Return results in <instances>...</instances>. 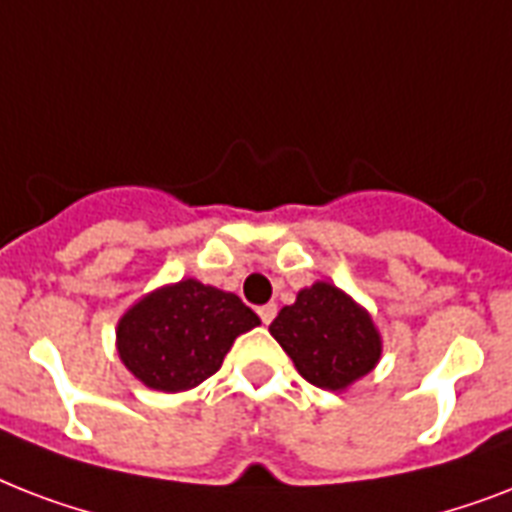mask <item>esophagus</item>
Masks as SVG:
<instances>
[{
	"instance_id": "1",
	"label": "esophagus",
	"mask_w": 512,
	"mask_h": 512,
	"mask_svg": "<svg viewBox=\"0 0 512 512\" xmlns=\"http://www.w3.org/2000/svg\"><path fill=\"white\" fill-rule=\"evenodd\" d=\"M276 311H279V308H276V303L260 305V308H257V313H260V319H263V324H271V321L276 319Z\"/></svg>"
}]
</instances>
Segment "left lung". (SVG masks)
<instances>
[{
    "mask_svg": "<svg viewBox=\"0 0 512 512\" xmlns=\"http://www.w3.org/2000/svg\"><path fill=\"white\" fill-rule=\"evenodd\" d=\"M305 380L324 390H348L382 356L380 329L348 292L316 281L297 292L268 327Z\"/></svg>",
    "mask_w": 512,
    "mask_h": 512,
    "instance_id": "1",
    "label": "left lung"
}]
</instances>
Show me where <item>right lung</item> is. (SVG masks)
<instances>
[{"label": "right lung", "instance_id": "right-lung-1", "mask_svg": "<svg viewBox=\"0 0 512 512\" xmlns=\"http://www.w3.org/2000/svg\"><path fill=\"white\" fill-rule=\"evenodd\" d=\"M260 324L233 292L196 279L164 284L116 324V353L146 388L183 393L223 366L233 340Z\"/></svg>", "mask_w": 512, "mask_h": 512}]
</instances>
